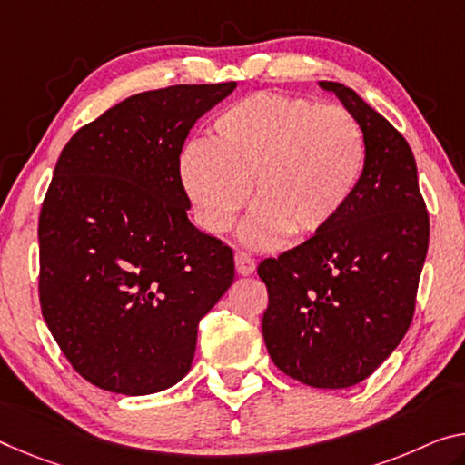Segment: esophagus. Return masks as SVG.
Masks as SVG:
<instances>
[{"instance_id": "34e87169", "label": "esophagus", "mask_w": 465, "mask_h": 465, "mask_svg": "<svg viewBox=\"0 0 465 465\" xmlns=\"http://www.w3.org/2000/svg\"><path fill=\"white\" fill-rule=\"evenodd\" d=\"M234 266H237V272L241 276H249V274H253L255 262H253V257L249 255V253L237 252V253H234Z\"/></svg>"}]
</instances>
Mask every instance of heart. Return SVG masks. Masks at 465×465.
<instances>
[{"instance_id": "obj_1", "label": "heart", "mask_w": 465, "mask_h": 465, "mask_svg": "<svg viewBox=\"0 0 465 465\" xmlns=\"http://www.w3.org/2000/svg\"><path fill=\"white\" fill-rule=\"evenodd\" d=\"M366 168V139L351 112L302 97L257 93L216 116L210 139L178 155V181L197 223L220 234L249 199L242 239L272 247L291 231L310 237L351 202Z\"/></svg>"}]
</instances>
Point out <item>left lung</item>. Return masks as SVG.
<instances>
[{"instance_id": "1", "label": "left lung", "mask_w": 465, "mask_h": 465, "mask_svg": "<svg viewBox=\"0 0 465 465\" xmlns=\"http://www.w3.org/2000/svg\"><path fill=\"white\" fill-rule=\"evenodd\" d=\"M320 87L360 123L366 168L331 226L257 266L268 287L262 332L281 372L347 389L366 381L411 324L430 220L403 134L353 89Z\"/></svg>"}]
</instances>
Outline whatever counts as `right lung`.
Instances as JSON below:
<instances>
[{
  "label": "right lung",
  "mask_w": 465,
  "mask_h": 465,
  "mask_svg": "<svg viewBox=\"0 0 465 465\" xmlns=\"http://www.w3.org/2000/svg\"><path fill=\"white\" fill-rule=\"evenodd\" d=\"M237 83L124 99L62 149L39 216V302L84 381L120 395L173 387L197 326L234 281L232 249L189 223L178 155Z\"/></svg>",
  "instance_id": "add662e5"
}]
</instances>
